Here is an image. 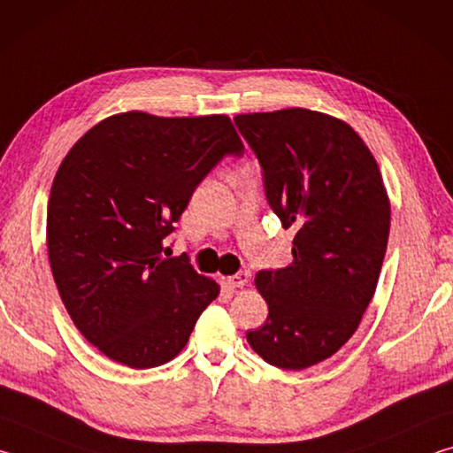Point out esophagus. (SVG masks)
I'll return each mask as SVG.
<instances>
[{
  "label": "esophagus",
  "mask_w": 453,
  "mask_h": 453,
  "mask_svg": "<svg viewBox=\"0 0 453 453\" xmlns=\"http://www.w3.org/2000/svg\"><path fill=\"white\" fill-rule=\"evenodd\" d=\"M248 281H250V272H237L227 278V283L232 288H243L248 286Z\"/></svg>",
  "instance_id": "34e87169"
}]
</instances>
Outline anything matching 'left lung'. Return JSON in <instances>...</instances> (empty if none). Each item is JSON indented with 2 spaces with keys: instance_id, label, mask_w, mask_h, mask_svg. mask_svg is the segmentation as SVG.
Wrapping results in <instances>:
<instances>
[{
  "instance_id": "8db88e82",
  "label": "left lung",
  "mask_w": 453,
  "mask_h": 453,
  "mask_svg": "<svg viewBox=\"0 0 453 453\" xmlns=\"http://www.w3.org/2000/svg\"><path fill=\"white\" fill-rule=\"evenodd\" d=\"M234 121L262 167L267 203L296 229L294 262L256 275L270 313L245 337L270 365L305 370L354 335L372 302L389 199L372 151L343 121L302 107Z\"/></svg>"
}]
</instances>
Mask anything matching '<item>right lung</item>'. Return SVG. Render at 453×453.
Segmentation results:
<instances>
[{"label":"right lung","mask_w":453,"mask_h":453,"mask_svg":"<svg viewBox=\"0 0 453 453\" xmlns=\"http://www.w3.org/2000/svg\"><path fill=\"white\" fill-rule=\"evenodd\" d=\"M226 156H243L226 116L127 111L91 127L61 162L48 203L51 273L75 327L113 362H170L218 297L186 254L162 250Z\"/></svg>","instance_id":"1"}]
</instances>
